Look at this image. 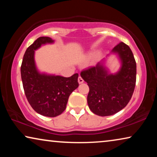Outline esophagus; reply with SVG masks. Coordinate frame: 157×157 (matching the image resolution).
Masks as SVG:
<instances>
[{"label": "esophagus", "instance_id": "1", "mask_svg": "<svg viewBox=\"0 0 157 157\" xmlns=\"http://www.w3.org/2000/svg\"><path fill=\"white\" fill-rule=\"evenodd\" d=\"M78 83L79 84H81V83H83V82H84V81H83V79L81 78V76H79L78 78Z\"/></svg>", "mask_w": 157, "mask_h": 157}]
</instances>
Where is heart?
I'll return each mask as SVG.
<instances>
[{"mask_svg": "<svg viewBox=\"0 0 157 157\" xmlns=\"http://www.w3.org/2000/svg\"><path fill=\"white\" fill-rule=\"evenodd\" d=\"M91 56V53H88V54L86 55V57H87V58H89L90 56Z\"/></svg>", "mask_w": 157, "mask_h": 157, "instance_id": "obj_1", "label": "heart"}]
</instances>
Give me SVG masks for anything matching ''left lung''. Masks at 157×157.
Listing matches in <instances>:
<instances>
[{
    "label": "left lung",
    "instance_id": "obj_1",
    "mask_svg": "<svg viewBox=\"0 0 157 157\" xmlns=\"http://www.w3.org/2000/svg\"><path fill=\"white\" fill-rule=\"evenodd\" d=\"M111 55H117L120 63L113 74L106 66ZM81 76L89 87L87 102L92 112L101 117L115 114L128 104L134 91L136 64L132 50L121 42L96 66L82 71Z\"/></svg>",
    "mask_w": 157,
    "mask_h": 157
}]
</instances>
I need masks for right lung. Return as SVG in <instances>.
Listing matches in <instances>:
<instances>
[{
	"mask_svg": "<svg viewBox=\"0 0 157 157\" xmlns=\"http://www.w3.org/2000/svg\"><path fill=\"white\" fill-rule=\"evenodd\" d=\"M54 40L44 36L36 39L25 51L21 67L25 96L32 108L44 117H55L66 109L70 94L78 86V74L63 77L38 70L35 51Z\"/></svg>",
	"mask_w": 157,
	"mask_h": 157,
	"instance_id": "right-lung-1",
	"label": "right lung"
}]
</instances>
